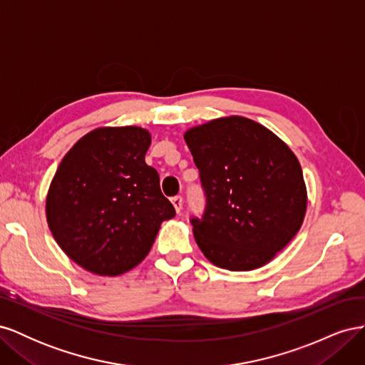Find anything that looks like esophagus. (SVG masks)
I'll list each match as a JSON object with an SVG mask.
<instances>
[{
  "mask_svg": "<svg viewBox=\"0 0 365 365\" xmlns=\"http://www.w3.org/2000/svg\"><path fill=\"white\" fill-rule=\"evenodd\" d=\"M172 204H173V207H175V210H176V213H181L182 204H184L182 196H173V197H172Z\"/></svg>",
  "mask_w": 365,
  "mask_h": 365,
  "instance_id": "34e87169",
  "label": "esophagus"
}]
</instances>
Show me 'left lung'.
<instances>
[{"mask_svg":"<svg viewBox=\"0 0 365 365\" xmlns=\"http://www.w3.org/2000/svg\"><path fill=\"white\" fill-rule=\"evenodd\" d=\"M205 207L190 216L204 256L250 271L289 244L306 213L302 165L271 130L245 117L217 118L185 132Z\"/></svg>","mask_w":365,"mask_h":365,"instance_id":"left-lung-1","label":"left lung"}]
</instances>
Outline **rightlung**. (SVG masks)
<instances>
[{"label": "right lung", "instance_id": "1", "mask_svg": "<svg viewBox=\"0 0 365 365\" xmlns=\"http://www.w3.org/2000/svg\"><path fill=\"white\" fill-rule=\"evenodd\" d=\"M150 134L101 128L61 161L47 195V220L67 256L98 275H120L148 256L163 220L175 216L158 172L145 163Z\"/></svg>", "mask_w": 365, "mask_h": 365}]
</instances>
